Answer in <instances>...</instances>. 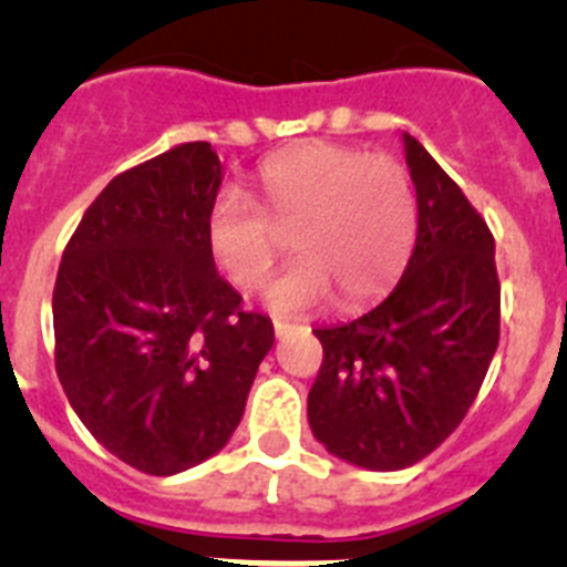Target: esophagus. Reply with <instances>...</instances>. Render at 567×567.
Listing matches in <instances>:
<instances>
[{
    "label": "esophagus",
    "mask_w": 567,
    "mask_h": 567,
    "mask_svg": "<svg viewBox=\"0 0 567 567\" xmlns=\"http://www.w3.org/2000/svg\"><path fill=\"white\" fill-rule=\"evenodd\" d=\"M272 327H275V334H278V338H284V334H287L289 329H292L287 323V320H272Z\"/></svg>",
    "instance_id": "esophagus-1"
}]
</instances>
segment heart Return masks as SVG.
<instances>
[{"mask_svg": "<svg viewBox=\"0 0 567 567\" xmlns=\"http://www.w3.org/2000/svg\"><path fill=\"white\" fill-rule=\"evenodd\" d=\"M258 187L269 215L295 224L298 258L269 284L275 312H303L340 295L358 309L403 272L417 233L409 173L392 155L309 142L260 164ZM209 258L238 289H258L278 255L269 218L244 189L224 187L204 221Z\"/></svg>", "mask_w": 567, "mask_h": 567, "instance_id": "b5f03b06", "label": "heart"}]
</instances>
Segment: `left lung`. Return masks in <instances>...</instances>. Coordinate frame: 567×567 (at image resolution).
Wrapping results in <instances>:
<instances>
[{
  "instance_id": "1",
  "label": "left lung",
  "mask_w": 567,
  "mask_h": 567,
  "mask_svg": "<svg viewBox=\"0 0 567 567\" xmlns=\"http://www.w3.org/2000/svg\"><path fill=\"white\" fill-rule=\"evenodd\" d=\"M417 240L372 312L315 329L323 363L307 400L312 434L343 463L400 471L463 423L499 343L494 238L429 150L403 133Z\"/></svg>"
}]
</instances>
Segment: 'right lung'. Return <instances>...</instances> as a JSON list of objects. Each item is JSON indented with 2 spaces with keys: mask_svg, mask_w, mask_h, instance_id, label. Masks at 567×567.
<instances>
[{
  "mask_svg": "<svg viewBox=\"0 0 567 567\" xmlns=\"http://www.w3.org/2000/svg\"><path fill=\"white\" fill-rule=\"evenodd\" d=\"M224 167L207 142L115 175L87 207L53 289L56 374L87 432L155 477L204 463L244 417L267 315L244 312L204 221Z\"/></svg>",
  "mask_w": 567,
  "mask_h": 567,
  "instance_id": "1",
  "label": "right lung"
}]
</instances>
